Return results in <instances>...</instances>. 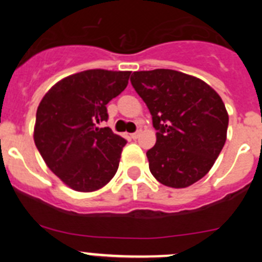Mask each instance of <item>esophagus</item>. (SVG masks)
Returning a JSON list of instances; mask_svg holds the SVG:
<instances>
[{"instance_id":"obj_1","label":"esophagus","mask_w":262,"mask_h":262,"mask_svg":"<svg viewBox=\"0 0 262 262\" xmlns=\"http://www.w3.org/2000/svg\"><path fill=\"white\" fill-rule=\"evenodd\" d=\"M140 134H142V131H140V129H139V131H136V133L131 134V138H133L134 140H135V139H138L139 136H140Z\"/></svg>"}]
</instances>
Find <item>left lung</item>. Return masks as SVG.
I'll use <instances>...</instances> for the list:
<instances>
[{"instance_id":"8db88e82","label":"left lung","mask_w":262,"mask_h":262,"mask_svg":"<svg viewBox=\"0 0 262 262\" xmlns=\"http://www.w3.org/2000/svg\"><path fill=\"white\" fill-rule=\"evenodd\" d=\"M131 84L152 115L156 144L147 152L160 184L182 189L209 173L227 139L228 113L201 78L173 69L134 72Z\"/></svg>"}]
</instances>
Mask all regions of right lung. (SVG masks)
Segmentation results:
<instances>
[{
    "label": "right lung",
    "instance_id": "obj_1",
    "mask_svg": "<svg viewBox=\"0 0 262 262\" xmlns=\"http://www.w3.org/2000/svg\"><path fill=\"white\" fill-rule=\"evenodd\" d=\"M129 71L89 69L57 81L36 110L34 142L51 172L81 193L102 189L119 166L126 140L108 127L106 105L128 84Z\"/></svg>",
    "mask_w": 262,
    "mask_h": 262
}]
</instances>
